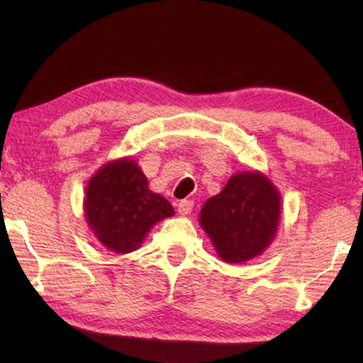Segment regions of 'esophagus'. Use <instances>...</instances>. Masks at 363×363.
<instances>
[{"mask_svg":"<svg viewBox=\"0 0 363 363\" xmlns=\"http://www.w3.org/2000/svg\"><path fill=\"white\" fill-rule=\"evenodd\" d=\"M192 210H194V201L182 200L177 203V213H179L181 216H187V214L192 213Z\"/></svg>","mask_w":363,"mask_h":363,"instance_id":"obj_1","label":"esophagus"}]
</instances>
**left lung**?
Here are the masks:
<instances>
[{"mask_svg":"<svg viewBox=\"0 0 363 363\" xmlns=\"http://www.w3.org/2000/svg\"><path fill=\"white\" fill-rule=\"evenodd\" d=\"M281 196L261 171H242L211 196L200 211V225L224 262L261 256L277 235Z\"/></svg>","mask_w":363,"mask_h":363,"instance_id":"left-lung-1","label":"left lung"}]
</instances>
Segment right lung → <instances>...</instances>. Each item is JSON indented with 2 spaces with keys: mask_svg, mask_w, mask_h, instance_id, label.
<instances>
[{
  "mask_svg": "<svg viewBox=\"0 0 363 363\" xmlns=\"http://www.w3.org/2000/svg\"><path fill=\"white\" fill-rule=\"evenodd\" d=\"M84 219L107 250L126 255L140 248L147 233L174 208L152 192L136 160L123 157L101 167L84 190Z\"/></svg>",
  "mask_w": 363,
  "mask_h": 363,
  "instance_id": "add662e5",
  "label": "right lung"
}]
</instances>
